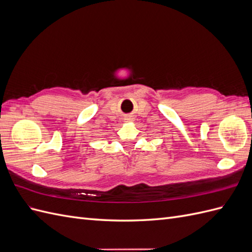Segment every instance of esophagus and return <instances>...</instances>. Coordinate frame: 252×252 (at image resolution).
<instances>
[{
    "label": "esophagus",
    "instance_id": "obj_1",
    "mask_svg": "<svg viewBox=\"0 0 252 252\" xmlns=\"http://www.w3.org/2000/svg\"><path fill=\"white\" fill-rule=\"evenodd\" d=\"M126 120H127V121H132L133 119H132V117H127Z\"/></svg>",
    "mask_w": 252,
    "mask_h": 252
}]
</instances>
